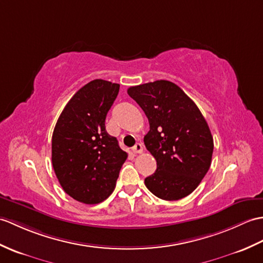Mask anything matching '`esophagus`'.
Segmentation results:
<instances>
[{
    "label": "esophagus",
    "mask_w": 263,
    "mask_h": 263,
    "mask_svg": "<svg viewBox=\"0 0 263 263\" xmlns=\"http://www.w3.org/2000/svg\"><path fill=\"white\" fill-rule=\"evenodd\" d=\"M132 151L134 152V154H141V152L143 151L142 143H141V142H138V143H136V145H134L133 148H132Z\"/></svg>",
    "instance_id": "esophagus-1"
}]
</instances>
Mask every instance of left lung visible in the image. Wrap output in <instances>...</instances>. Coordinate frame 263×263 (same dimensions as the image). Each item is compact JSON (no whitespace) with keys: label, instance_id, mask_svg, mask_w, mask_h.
<instances>
[{"label":"left lung","instance_id":"obj_1","mask_svg":"<svg viewBox=\"0 0 263 263\" xmlns=\"http://www.w3.org/2000/svg\"><path fill=\"white\" fill-rule=\"evenodd\" d=\"M127 94L143 109L150 124L143 141L155 157L157 170L144 179L146 188L164 200L188 196L209 172L214 149L203 114L169 81L132 86Z\"/></svg>","mask_w":263,"mask_h":263}]
</instances>
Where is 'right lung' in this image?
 I'll return each instance as SVG.
<instances>
[{
    "label": "right lung",
    "mask_w": 263,
    "mask_h": 263,
    "mask_svg": "<svg viewBox=\"0 0 263 263\" xmlns=\"http://www.w3.org/2000/svg\"><path fill=\"white\" fill-rule=\"evenodd\" d=\"M120 85L94 79L71 97L52 133V167L64 191L84 204H99L114 191L127 154L105 129Z\"/></svg>",
    "instance_id": "right-lung-1"
}]
</instances>
